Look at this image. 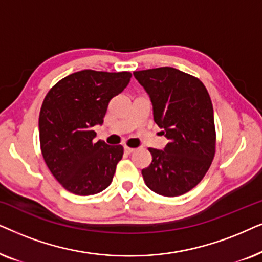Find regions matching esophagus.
I'll use <instances>...</instances> for the list:
<instances>
[{
    "label": "esophagus",
    "mask_w": 262,
    "mask_h": 262,
    "mask_svg": "<svg viewBox=\"0 0 262 262\" xmlns=\"http://www.w3.org/2000/svg\"><path fill=\"white\" fill-rule=\"evenodd\" d=\"M135 151V148H132V147H128V146H124V152L128 153V155H130V153H133Z\"/></svg>",
    "instance_id": "34e87169"
}]
</instances>
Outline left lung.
<instances>
[{
	"instance_id": "obj_1",
	"label": "left lung",
	"mask_w": 262,
	"mask_h": 262,
	"mask_svg": "<svg viewBox=\"0 0 262 262\" xmlns=\"http://www.w3.org/2000/svg\"><path fill=\"white\" fill-rule=\"evenodd\" d=\"M153 106V120L169 140L163 149L148 148L152 163L142 169L149 189L179 196L196 186L215 152L213 106L200 80L172 67L133 73Z\"/></svg>"
}]
</instances>
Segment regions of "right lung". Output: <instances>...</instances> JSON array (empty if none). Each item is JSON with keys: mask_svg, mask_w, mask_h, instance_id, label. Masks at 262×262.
Returning a JSON list of instances; mask_svg holds the SVG:
<instances>
[{"mask_svg": "<svg viewBox=\"0 0 262 262\" xmlns=\"http://www.w3.org/2000/svg\"><path fill=\"white\" fill-rule=\"evenodd\" d=\"M128 72H76L58 81L45 96L39 114L41 155L56 180L76 195H93L113 182L121 145L95 141L93 127L102 125L111 98L130 81Z\"/></svg>", "mask_w": 262, "mask_h": 262, "instance_id": "right-lung-1", "label": "right lung"}]
</instances>
